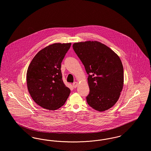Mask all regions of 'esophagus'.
<instances>
[{"label":"esophagus","instance_id":"34e87169","mask_svg":"<svg viewBox=\"0 0 151 151\" xmlns=\"http://www.w3.org/2000/svg\"><path fill=\"white\" fill-rule=\"evenodd\" d=\"M73 87L74 88H76L78 86V82H76V81H75V82H74L73 83Z\"/></svg>","mask_w":151,"mask_h":151}]
</instances>
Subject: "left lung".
Wrapping results in <instances>:
<instances>
[{"label":"left lung","instance_id":"1","mask_svg":"<svg viewBox=\"0 0 151 151\" xmlns=\"http://www.w3.org/2000/svg\"><path fill=\"white\" fill-rule=\"evenodd\" d=\"M72 47L88 75V105L99 111L113 107L119 98L124 81L123 67L118 55L96 41L73 43Z\"/></svg>","mask_w":151,"mask_h":151}]
</instances>
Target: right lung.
Wrapping results in <instances>:
<instances>
[{
	"label": "right lung",
	"mask_w": 151,
	"mask_h": 151,
	"mask_svg": "<svg viewBox=\"0 0 151 151\" xmlns=\"http://www.w3.org/2000/svg\"><path fill=\"white\" fill-rule=\"evenodd\" d=\"M71 43H56L40 51L27 73V86L32 99L45 109L55 110L67 100L70 89L62 80L61 63Z\"/></svg>",
	"instance_id": "right-lung-1"
}]
</instances>
